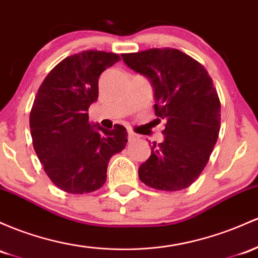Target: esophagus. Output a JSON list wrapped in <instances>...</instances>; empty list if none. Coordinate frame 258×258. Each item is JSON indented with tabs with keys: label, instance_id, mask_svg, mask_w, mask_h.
<instances>
[{
	"label": "esophagus",
	"instance_id": "obj_1",
	"mask_svg": "<svg viewBox=\"0 0 258 258\" xmlns=\"http://www.w3.org/2000/svg\"><path fill=\"white\" fill-rule=\"evenodd\" d=\"M136 140H138V136L136 135L135 132L128 131V141H130V142H134V141H136Z\"/></svg>",
	"mask_w": 258,
	"mask_h": 258
}]
</instances>
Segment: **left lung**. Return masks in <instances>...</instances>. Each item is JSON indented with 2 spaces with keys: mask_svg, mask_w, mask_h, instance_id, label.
<instances>
[{
  "mask_svg": "<svg viewBox=\"0 0 258 258\" xmlns=\"http://www.w3.org/2000/svg\"><path fill=\"white\" fill-rule=\"evenodd\" d=\"M123 62L154 89V111L166 121L164 141L138 169L141 181L160 191L188 187L207 165L220 130V101L207 70L180 50L123 53Z\"/></svg>",
  "mask_w": 258,
  "mask_h": 258,
  "instance_id": "8db88e82",
  "label": "left lung"
}]
</instances>
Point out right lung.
Segmentation results:
<instances>
[{
  "mask_svg": "<svg viewBox=\"0 0 258 258\" xmlns=\"http://www.w3.org/2000/svg\"><path fill=\"white\" fill-rule=\"evenodd\" d=\"M117 53L87 50L56 64L34 99L29 124L33 146L50 180L69 194H89L106 181L110 158L127 143L121 124H90L88 109L98 99L101 73Z\"/></svg>",
  "mask_w": 258,
  "mask_h": 258,
  "instance_id": "1",
  "label": "right lung"
}]
</instances>
